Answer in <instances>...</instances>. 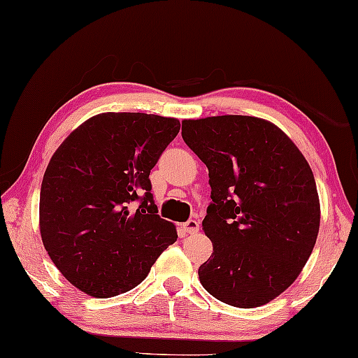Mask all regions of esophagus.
Wrapping results in <instances>:
<instances>
[{"label":"esophagus","mask_w":358,"mask_h":358,"mask_svg":"<svg viewBox=\"0 0 358 358\" xmlns=\"http://www.w3.org/2000/svg\"><path fill=\"white\" fill-rule=\"evenodd\" d=\"M182 229L184 231H187V234H197L199 231V222L197 220H189L185 222V224H182Z\"/></svg>","instance_id":"34e87169"}]
</instances>
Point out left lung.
I'll use <instances>...</instances> for the list:
<instances>
[{"mask_svg":"<svg viewBox=\"0 0 358 358\" xmlns=\"http://www.w3.org/2000/svg\"><path fill=\"white\" fill-rule=\"evenodd\" d=\"M182 139L212 187L202 227L213 252L199 280L235 308L270 303L296 281L317 240L321 203L309 162L281 128L257 117L184 120Z\"/></svg>","mask_w":358,"mask_h":358,"instance_id":"obj_1","label":"left lung"}]
</instances>
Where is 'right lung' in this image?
<instances>
[{"label":"right lung","instance_id":"right-lung-1","mask_svg":"<svg viewBox=\"0 0 358 358\" xmlns=\"http://www.w3.org/2000/svg\"><path fill=\"white\" fill-rule=\"evenodd\" d=\"M179 129L178 118L106 111L55 150L41 185L39 230L77 289L94 298L123 294L178 240L176 225L157 215L150 173ZM136 198L142 206L129 211Z\"/></svg>","mask_w":358,"mask_h":358}]
</instances>
